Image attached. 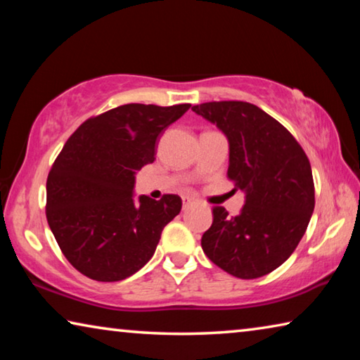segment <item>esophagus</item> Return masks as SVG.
Listing matches in <instances>:
<instances>
[{"label":"esophagus","instance_id":"1","mask_svg":"<svg viewBox=\"0 0 360 360\" xmlns=\"http://www.w3.org/2000/svg\"><path fill=\"white\" fill-rule=\"evenodd\" d=\"M193 203V198H191V197H182V208L184 210H187L188 206H191Z\"/></svg>","mask_w":360,"mask_h":360}]
</instances>
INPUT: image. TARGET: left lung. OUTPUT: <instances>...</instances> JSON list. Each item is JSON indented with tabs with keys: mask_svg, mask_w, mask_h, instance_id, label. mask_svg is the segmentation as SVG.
Listing matches in <instances>:
<instances>
[{
	"mask_svg": "<svg viewBox=\"0 0 360 360\" xmlns=\"http://www.w3.org/2000/svg\"><path fill=\"white\" fill-rule=\"evenodd\" d=\"M229 141L227 176L245 192L240 214L222 206L202 236L203 252L241 279L276 270L295 251L314 210L311 165L295 138L260 108L246 101L192 106Z\"/></svg>",
	"mask_w": 360,
	"mask_h": 360,
	"instance_id": "1",
	"label": "left lung"
}]
</instances>
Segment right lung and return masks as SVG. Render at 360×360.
<instances>
[{
	"label": "right lung",
	"mask_w": 360,
	"mask_h": 360,
	"mask_svg": "<svg viewBox=\"0 0 360 360\" xmlns=\"http://www.w3.org/2000/svg\"><path fill=\"white\" fill-rule=\"evenodd\" d=\"M191 105H124L85 120L47 178L49 227L70 264L95 281L131 276L155 252L182 200L135 198L136 173L155 160L163 130Z\"/></svg>",
	"instance_id": "add662e5"
}]
</instances>
